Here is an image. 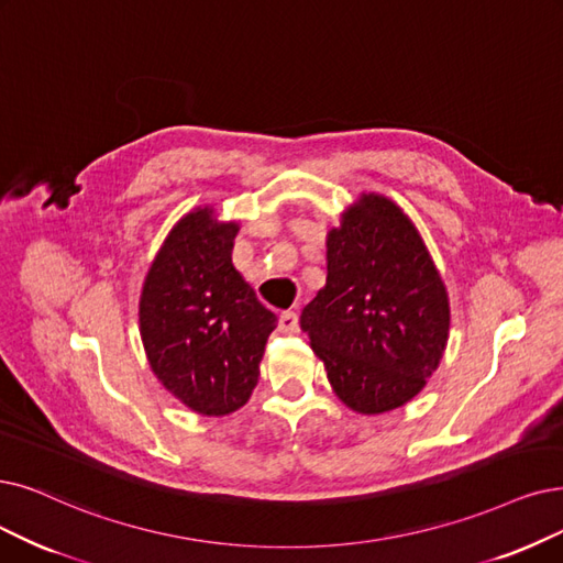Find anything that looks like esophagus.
<instances>
[{"label": "esophagus", "instance_id": "obj_1", "mask_svg": "<svg viewBox=\"0 0 563 563\" xmlns=\"http://www.w3.org/2000/svg\"><path fill=\"white\" fill-rule=\"evenodd\" d=\"M279 330L282 332H296L298 330V313L296 311H282L279 313Z\"/></svg>", "mask_w": 563, "mask_h": 563}]
</instances>
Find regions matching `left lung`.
<instances>
[{"label":"left lung","instance_id":"left-lung-1","mask_svg":"<svg viewBox=\"0 0 563 563\" xmlns=\"http://www.w3.org/2000/svg\"><path fill=\"white\" fill-rule=\"evenodd\" d=\"M332 390L357 413L404 407L439 367L445 286L411 219L363 194L328 233V279L300 317Z\"/></svg>","mask_w":563,"mask_h":563}]
</instances>
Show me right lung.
<instances>
[{"mask_svg":"<svg viewBox=\"0 0 563 563\" xmlns=\"http://www.w3.org/2000/svg\"><path fill=\"white\" fill-rule=\"evenodd\" d=\"M238 223L210 208L179 219L156 254L141 294V336L164 388L200 416L244 407L258 384L269 311L235 269Z\"/></svg>","mask_w":563,"mask_h":563,"instance_id":"right-lung-1","label":"right lung"}]
</instances>
